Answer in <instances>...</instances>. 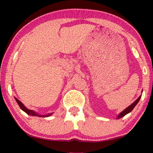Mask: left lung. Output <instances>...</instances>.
<instances>
[{
	"instance_id": "8db88e82",
	"label": "left lung",
	"mask_w": 153,
	"mask_h": 153,
	"mask_svg": "<svg viewBox=\"0 0 153 153\" xmlns=\"http://www.w3.org/2000/svg\"><path fill=\"white\" fill-rule=\"evenodd\" d=\"M141 96H139V97H138V99H137V100H136V101H135L134 102H133V103H132V104H131L130 106H128V107H127V108H125V109L124 111H122V112H121V113H120V114L118 115V118H118V119H119V118H122V117H123V116H125V115H126V114H129V112H131V111H132V110H133V108L135 107V106H136V105H137V103H138V102H139V100H140V98H141Z\"/></svg>"
}]
</instances>
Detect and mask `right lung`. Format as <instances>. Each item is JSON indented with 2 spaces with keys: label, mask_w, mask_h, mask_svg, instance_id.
<instances>
[{
  "label": "right lung",
  "mask_w": 153,
  "mask_h": 153,
  "mask_svg": "<svg viewBox=\"0 0 153 153\" xmlns=\"http://www.w3.org/2000/svg\"><path fill=\"white\" fill-rule=\"evenodd\" d=\"M14 98H15V100L16 101V102H17V104H19V107L21 108V109H22L24 112H26L27 114L30 115V116H38V117H48V116H51L52 114H53V113H51V114H46V115H40V114H37V113L35 112L34 111L30 110V109H28V108H27L26 106H25L24 104H22V102H20L19 100L18 99H16V97H14Z\"/></svg>",
  "instance_id": "add662e5"
}]
</instances>
